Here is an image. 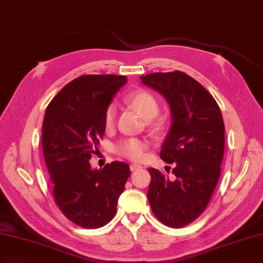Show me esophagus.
Returning a JSON list of instances; mask_svg holds the SVG:
<instances>
[{
    "label": "esophagus",
    "mask_w": 263,
    "mask_h": 263,
    "mask_svg": "<svg viewBox=\"0 0 263 263\" xmlns=\"http://www.w3.org/2000/svg\"><path fill=\"white\" fill-rule=\"evenodd\" d=\"M129 167H130V171H132V172L142 168V166H141V165H139V164H132Z\"/></svg>",
    "instance_id": "obj_1"
}]
</instances>
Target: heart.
<instances>
[{
  "instance_id": "1",
  "label": "heart",
  "mask_w": 263,
  "mask_h": 263,
  "mask_svg": "<svg viewBox=\"0 0 263 263\" xmlns=\"http://www.w3.org/2000/svg\"><path fill=\"white\" fill-rule=\"evenodd\" d=\"M125 102L135 111L144 117V124L147 128L153 133H161L166 127V117L159 113L160 102L158 98L147 89H138L126 96ZM116 120V108L114 104H110L104 112L103 124L106 130L114 127ZM147 140L140 138H127L120 141L115 146V151L120 156L129 160L139 161L143 158L144 152L148 149Z\"/></svg>"
}]
</instances>
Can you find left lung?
Instances as JSON below:
<instances>
[{
  "label": "left lung",
  "instance_id": "left-lung-1",
  "mask_svg": "<svg viewBox=\"0 0 263 263\" xmlns=\"http://www.w3.org/2000/svg\"><path fill=\"white\" fill-rule=\"evenodd\" d=\"M140 78L166 99L172 112L171 129L160 157L174 164V178L149 168L148 200L161 223L179 229L205 210L220 179L225 144L222 113L212 95L183 71Z\"/></svg>",
  "mask_w": 263,
  "mask_h": 263
}]
</instances>
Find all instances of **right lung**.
I'll return each instance as SVG.
<instances>
[{"label": "right lung", "instance_id": "right-lung-1", "mask_svg": "<svg viewBox=\"0 0 263 263\" xmlns=\"http://www.w3.org/2000/svg\"><path fill=\"white\" fill-rule=\"evenodd\" d=\"M126 76L84 75L68 83L52 99L42 124V150L53 197L66 218L85 229L106 225L130 175L124 162L92 170L105 132L103 117Z\"/></svg>", "mask_w": 263, "mask_h": 263}]
</instances>
